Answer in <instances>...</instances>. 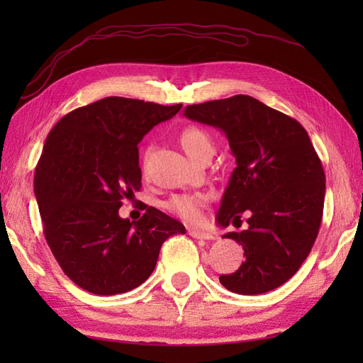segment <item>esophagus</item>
<instances>
[{"label": "esophagus", "mask_w": 363, "mask_h": 363, "mask_svg": "<svg viewBox=\"0 0 363 363\" xmlns=\"http://www.w3.org/2000/svg\"><path fill=\"white\" fill-rule=\"evenodd\" d=\"M189 234L195 238H201V240H215V235L211 233H206V230L189 229Z\"/></svg>", "instance_id": "1"}]
</instances>
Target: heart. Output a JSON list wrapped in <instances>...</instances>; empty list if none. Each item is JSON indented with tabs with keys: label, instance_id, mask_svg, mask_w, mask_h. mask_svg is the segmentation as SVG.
Returning <instances> with one entry per match:
<instances>
[{
	"label": "heart",
	"instance_id": "obj_1",
	"mask_svg": "<svg viewBox=\"0 0 363 363\" xmlns=\"http://www.w3.org/2000/svg\"><path fill=\"white\" fill-rule=\"evenodd\" d=\"M181 145L191 159H196L207 148H213L212 138L199 128H187L181 134ZM207 201L204 194H179L173 195L165 203V209L186 221H198Z\"/></svg>",
	"mask_w": 363,
	"mask_h": 363
}]
</instances>
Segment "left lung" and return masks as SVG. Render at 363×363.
I'll return each instance as SVG.
<instances>
[{"label": "left lung", "mask_w": 363, "mask_h": 363, "mask_svg": "<svg viewBox=\"0 0 363 363\" xmlns=\"http://www.w3.org/2000/svg\"><path fill=\"white\" fill-rule=\"evenodd\" d=\"M184 117L218 128L235 157L217 223L248 229L228 233L246 260L220 282L238 295L274 290L295 274L318 235L326 176L307 130L248 95L187 106Z\"/></svg>", "instance_id": "1"}]
</instances>
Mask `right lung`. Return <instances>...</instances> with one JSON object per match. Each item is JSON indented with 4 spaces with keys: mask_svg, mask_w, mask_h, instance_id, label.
<instances>
[{
    "mask_svg": "<svg viewBox=\"0 0 363 363\" xmlns=\"http://www.w3.org/2000/svg\"><path fill=\"white\" fill-rule=\"evenodd\" d=\"M181 107L109 96L67 113L46 137L34 194L46 242L81 289L109 296L138 287L162 243L186 234L182 223L154 207L138 221L118 215L142 187L137 145Z\"/></svg>",
    "mask_w": 363,
    "mask_h": 363,
    "instance_id": "right-lung-1",
    "label": "right lung"
}]
</instances>
